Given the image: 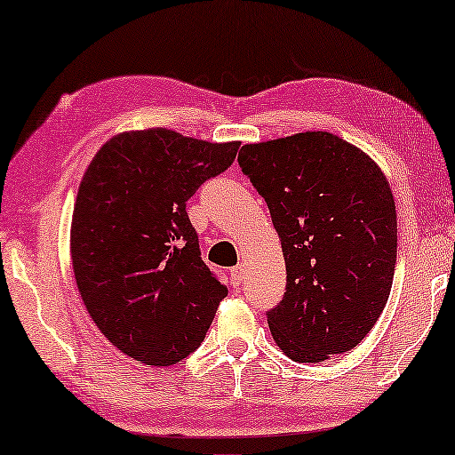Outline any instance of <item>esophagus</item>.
Masks as SVG:
<instances>
[{"label": "esophagus", "instance_id": "1", "mask_svg": "<svg viewBox=\"0 0 455 455\" xmlns=\"http://www.w3.org/2000/svg\"><path fill=\"white\" fill-rule=\"evenodd\" d=\"M244 275H246V267H244V263L235 265L234 269H232V282H234V285H240L242 279H244Z\"/></svg>", "mask_w": 455, "mask_h": 455}]
</instances>
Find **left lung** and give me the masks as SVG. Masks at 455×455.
Masks as SVG:
<instances>
[{"label": "left lung", "mask_w": 455, "mask_h": 455, "mask_svg": "<svg viewBox=\"0 0 455 455\" xmlns=\"http://www.w3.org/2000/svg\"><path fill=\"white\" fill-rule=\"evenodd\" d=\"M265 198L285 259L283 300L267 313L296 363L356 347L394 283L397 215L389 182L364 151L331 132H298L238 153Z\"/></svg>", "instance_id": "1"}]
</instances>
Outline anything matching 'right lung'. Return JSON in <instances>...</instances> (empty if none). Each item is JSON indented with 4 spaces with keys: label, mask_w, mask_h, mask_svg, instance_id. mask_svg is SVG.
Masks as SVG:
<instances>
[{
    "label": "right lung",
    "mask_w": 455,
    "mask_h": 455,
    "mask_svg": "<svg viewBox=\"0 0 455 455\" xmlns=\"http://www.w3.org/2000/svg\"><path fill=\"white\" fill-rule=\"evenodd\" d=\"M238 147L130 130L86 167L72 213V269L91 319L126 356L172 366L207 335L228 288L203 263L186 201L232 165Z\"/></svg>",
    "instance_id": "right-lung-1"
}]
</instances>
